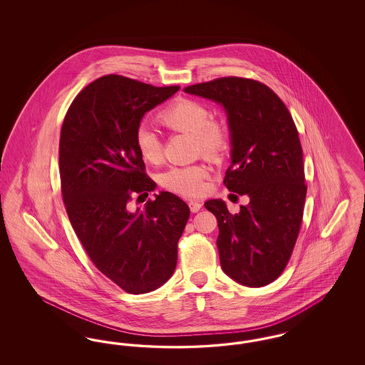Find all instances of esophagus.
<instances>
[{
    "instance_id": "1",
    "label": "esophagus",
    "mask_w": 365,
    "mask_h": 365,
    "mask_svg": "<svg viewBox=\"0 0 365 365\" xmlns=\"http://www.w3.org/2000/svg\"><path fill=\"white\" fill-rule=\"evenodd\" d=\"M189 208H190L192 213H197L200 209L202 208V204H201V202H197V201H190V202H189Z\"/></svg>"
}]
</instances>
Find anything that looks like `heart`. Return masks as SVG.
Segmentation results:
<instances>
[{
  "label": "heart",
  "mask_w": 365,
  "mask_h": 365,
  "mask_svg": "<svg viewBox=\"0 0 365 365\" xmlns=\"http://www.w3.org/2000/svg\"><path fill=\"white\" fill-rule=\"evenodd\" d=\"M164 127L189 134L194 139V150L210 161L225 156L230 131L226 122L210 116L208 106L194 98H178L167 105L157 116ZM135 145L139 156L146 163L157 165L163 161V143L153 130L140 125L135 134ZM209 168L202 163L171 167L160 178L164 189L183 197H201L207 191Z\"/></svg>",
  "instance_id": "heart-1"
}]
</instances>
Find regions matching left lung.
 <instances>
[{
  "label": "left lung",
  "mask_w": 365,
  "mask_h": 365,
  "mask_svg": "<svg viewBox=\"0 0 365 365\" xmlns=\"http://www.w3.org/2000/svg\"><path fill=\"white\" fill-rule=\"evenodd\" d=\"M183 90L225 106L232 152L223 183L249 197L234 215L222 200L204 204L217 219L222 268L243 286H265L284 271L302 223L307 185L294 120L255 79L227 76Z\"/></svg>",
  "instance_id": "left-lung-1"
}]
</instances>
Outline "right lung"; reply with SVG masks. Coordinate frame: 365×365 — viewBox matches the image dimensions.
<instances>
[{"label":"right lung","instance_id":"obj_1","mask_svg":"<svg viewBox=\"0 0 365 365\" xmlns=\"http://www.w3.org/2000/svg\"><path fill=\"white\" fill-rule=\"evenodd\" d=\"M178 90L105 75L75 97L61 127V194L72 228L98 271L130 294L153 292L173 277L190 216L168 191L133 208L134 198L156 187L135 145L139 123Z\"/></svg>","mask_w":365,"mask_h":365}]
</instances>
